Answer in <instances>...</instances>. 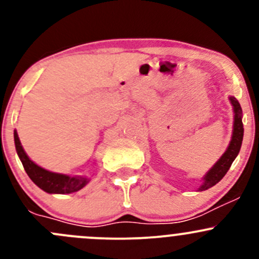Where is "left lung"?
<instances>
[{
	"instance_id": "left-lung-1",
	"label": "left lung",
	"mask_w": 259,
	"mask_h": 259,
	"mask_svg": "<svg viewBox=\"0 0 259 259\" xmlns=\"http://www.w3.org/2000/svg\"><path fill=\"white\" fill-rule=\"evenodd\" d=\"M229 99H231V103L234 109L233 137H232L231 144H229L228 149L226 150V153L222 155V158L217 161L215 165H214L213 168L208 171L207 176L204 177V183H203L202 187L199 188V190L209 189L210 187H213V185H215L217 183L221 182V179L226 176L227 171H228L229 168H231L232 163H233L236 156L238 155L239 150H241L243 133H244V129H243V122H242V108L236 98H229Z\"/></svg>"
}]
</instances>
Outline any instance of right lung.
<instances>
[{
    "instance_id": "add662e5",
    "label": "right lung",
    "mask_w": 259,
    "mask_h": 259,
    "mask_svg": "<svg viewBox=\"0 0 259 259\" xmlns=\"http://www.w3.org/2000/svg\"><path fill=\"white\" fill-rule=\"evenodd\" d=\"M15 145H16V151L21 159L23 168H25L26 173L30 177V179L45 190L46 193H56V194H69V193H74L80 190L81 188L85 187L88 184V178L85 177H69L64 176V174H56L51 173V171L45 170L41 166L36 165L32 160H30L27 155H26L25 150L22 149L18 135L15 130Z\"/></svg>"
}]
</instances>
